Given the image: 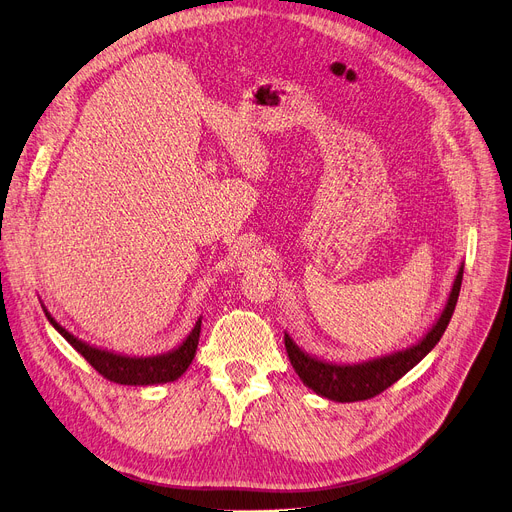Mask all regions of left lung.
<instances>
[{"mask_svg": "<svg viewBox=\"0 0 512 512\" xmlns=\"http://www.w3.org/2000/svg\"><path fill=\"white\" fill-rule=\"evenodd\" d=\"M462 273H464V264H460L458 275L452 285V292H449L443 311L431 325V330H428L416 344L407 346V349L395 351L391 355H380V357L357 361V363H334V361H325L315 355L304 353L292 340V336L285 332L283 336L285 351H288L290 363L296 370V374L306 386L311 388V391L338 403L372 399L378 393L386 391L388 386L395 384L401 376H405L414 365H418L428 353H431L435 349V344L441 340L445 327L456 309L460 285H462Z\"/></svg>", "mask_w": 512, "mask_h": 512, "instance_id": "1", "label": "left lung"}]
</instances>
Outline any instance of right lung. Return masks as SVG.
Masks as SVG:
<instances>
[{"label":"right lung","instance_id":"obj_1","mask_svg":"<svg viewBox=\"0 0 512 512\" xmlns=\"http://www.w3.org/2000/svg\"><path fill=\"white\" fill-rule=\"evenodd\" d=\"M44 313L48 321L54 325V330L63 336L98 374H102L111 382L128 384V386H151V384H166V382L178 380L189 370V365L195 359L199 332H201V317H199L189 336L182 340L176 349L161 355H151V357H130V355H121V353L100 349V346L84 342L81 338L73 336L71 332H67L65 327L48 313L46 306H44Z\"/></svg>","mask_w":512,"mask_h":512}]
</instances>
